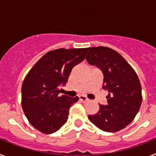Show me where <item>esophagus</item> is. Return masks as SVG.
Instances as JSON below:
<instances>
[{
	"label": "esophagus",
	"instance_id": "esophagus-1",
	"mask_svg": "<svg viewBox=\"0 0 156 156\" xmlns=\"http://www.w3.org/2000/svg\"><path fill=\"white\" fill-rule=\"evenodd\" d=\"M79 98L81 102H83V103L87 102L88 101H89V99L85 97V96H83V95H80V96H79Z\"/></svg>",
	"mask_w": 156,
	"mask_h": 156
}]
</instances>
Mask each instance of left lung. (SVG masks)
Segmentation results:
<instances>
[{
	"instance_id": "1",
	"label": "left lung",
	"mask_w": 156,
	"mask_h": 156,
	"mask_svg": "<svg viewBox=\"0 0 156 156\" xmlns=\"http://www.w3.org/2000/svg\"><path fill=\"white\" fill-rule=\"evenodd\" d=\"M86 60L103 74L102 88L108 92L107 105L99 104V111L88 115L90 122L105 132L126 127L140 109L142 96L138 77L118 52L106 47L89 48Z\"/></svg>"
}]
</instances>
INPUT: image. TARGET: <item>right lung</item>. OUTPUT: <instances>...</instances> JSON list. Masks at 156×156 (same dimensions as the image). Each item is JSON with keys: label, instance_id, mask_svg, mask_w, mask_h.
I'll return each instance as SVG.
<instances>
[{"label": "right lung", "instance_id": "1", "mask_svg": "<svg viewBox=\"0 0 156 156\" xmlns=\"http://www.w3.org/2000/svg\"><path fill=\"white\" fill-rule=\"evenodd\" d=\"M88 48H60L43 56L30 69L22 87V106L31 125L52 133L67 122L69 108L78 97L59 95L74 66L83 61Z\"/></svg>", "mask_w": 156, "mask_h": 156}]
</instances>
